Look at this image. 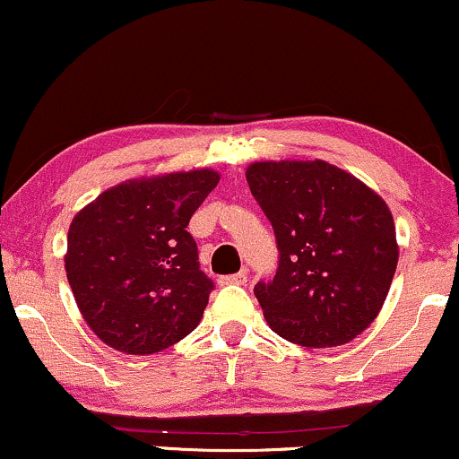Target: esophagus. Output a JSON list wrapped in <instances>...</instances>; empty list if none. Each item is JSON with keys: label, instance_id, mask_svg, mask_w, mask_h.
<instances>
[{"label": "esophagus", "instance_id": "34e87169", "mask_svg": "<svg viewBox=\"0 0 459 459\" xmlns=\"http://www.w3.org/2000/svg\"><path fill=\"white\" fill-rule=\"evenodd\" d=\"M246 281H247L246 271L235 273V275H222V277H218L220 286H229V283H237V286H243V283H246Z\"/></svg>", "mask_w": 459, "mask_h": 459}]
</instances>
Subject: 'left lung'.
I'll return each mask as SVG.
<instances>
[{
	"mask_svg": "<svg viewBox=\"0 0 459 459\" xmlns=\"http://www.w3.org/2000/svg\"><path fill=\"white\" fill-rule=\"evenodd\" d=\"M249 190L275 230L280 266L254 286L264 320L286 341L336 347L364 333L398 264L385 201L326 160H260Z\"/></svg>",
	"mask_w": 459,
	"mask_h": 459,
	"instance_id": "8db88e82",
	"label": "left lung"
}]
</instances>
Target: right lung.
Masks as SVG:
<instances>
[{
    "mask_svg": "<svg viewBox=\"0 0 459 459\" xmlns=\"http://www.w3.org/2000/svg\"><path fill=\"white\" fill-rule=\"evenodd\" d=\"M218 182L213 169L126 179L75 213L67 281L103 343L148 356L199 326L213 283L186 226Z\"/></svg>",
    "mask_w": 459,
    "mask_h": 459,
    "instance_id": "1",
    "label": "right lung"
}]
</instances>
